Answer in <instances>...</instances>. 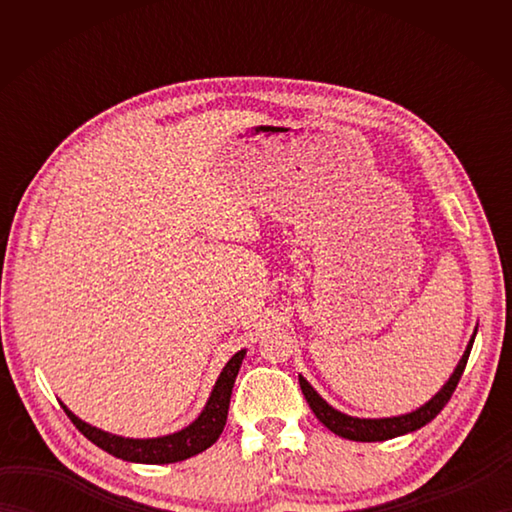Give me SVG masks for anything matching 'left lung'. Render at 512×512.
Listing matches in <instances>:
<instances>
[{"mask_svg": "<svg viewBox=\"0 0 512 512\" xmlns=\"http://www.w3.org/2000/svg\"><path fill=\"white\" fill-rule=\"evenodd\" d=\"M475 341V334L473 339L466 345V352L462 356V361L455 367V372L451 374V378L447 380V385H444L436 396H433L427 405H422L420 409L405 413V416H396V418H374V420H367V418H352V416H345V413L332 409L328 402H325L317 391L310 387V383L303 376H299V385L303 396H306L310 409L314 411V416H317L325 427H328L332 433L347 440H356V442H380V440H389V438H396V436H405L409 431H416L424 424L431 422L433 418L438 416V413L444 409V405L451 400L455 387H458L460 378L464 374V367L466 361H469V354H471V347Z\"/></svg>", "mask_w": 512, "mask_h": 512, "instance_id": "1", "label": "left lung"}]
</instances>
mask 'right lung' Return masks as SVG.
I'll use <instances>...</instances> for the list:
<instances>
[{
  "mask_svg": "<svg viewBox=\"0 0 512 512\" xmlns=\"http://www.w3.org/2000/svg\"><path fill=\"white\" fill-rule=\"evenodd\" d=\"M244 350L237 352L231 361L226 363L222 369L220 378L211 391V398L206 402L204 411L198 416V420L191 422L187 429L178 433H171V436L162 438H151V440H132V438H121L112 436V433H105L96 427H90L88 422H83L74 416V413L65 407L63 411L68 413L72 424L79 429L85 438L94 442L96 447L107 451L114 458H121L127 462H140V464H171L187 460L191 455H198L206 451L211 444L220 438L224 431L226 416H228V402H231L233 385L239 372V365L244 361Z\"/></svg>",
  "mask_w": 512,
  "mask_h": 512,
  "instance_id": "1",
  "label": "right lung"
}]
</instances>
